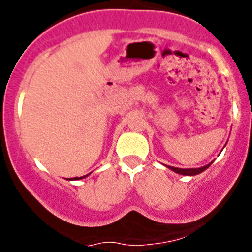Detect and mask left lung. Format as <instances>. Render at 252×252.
<instances>
[{"mask_svg": "<svg viewBox=\"0 0 252 252\" xmlns=\"http://www.w3.org/2000/svg\"><path fill=\"white\" fill-rule=\"evenodd\" d=\"M211 164L212 162H209V164H207L206 166H202V168H192V169H182V168H174V166H169L168 168L170 169V170L175 171V173H178V174H182V175H197L199 174V173H202V171H204L206 169H208L209 166H211Z\"/></svg>", "mask_w": 252, "mask_h": 252, "instance_id": "obj_1", "label": "left lung"}]
</instances>
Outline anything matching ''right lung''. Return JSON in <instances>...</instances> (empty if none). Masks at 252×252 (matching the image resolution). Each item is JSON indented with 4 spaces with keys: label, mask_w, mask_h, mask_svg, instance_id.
I'll return each mask as SVG.
<instances>
[{
    "label": "right lung",
    "mask_w": 252,
    "mask_h": 252,
    "mask_svg": "<svg viewBox=\"0 0 252 252\" xmlns=\"http://www.w3.org/2000/svg\"><path fill=\"white\" fill-rule=\"evenodd\" d=\"M86 177H87V175H84V177H81V178H78V177H75V178H74V179H77V180H78V179H83V178H86Z\"/></svg>",
    "instance_id": "obj_1"
}]
</instances>
